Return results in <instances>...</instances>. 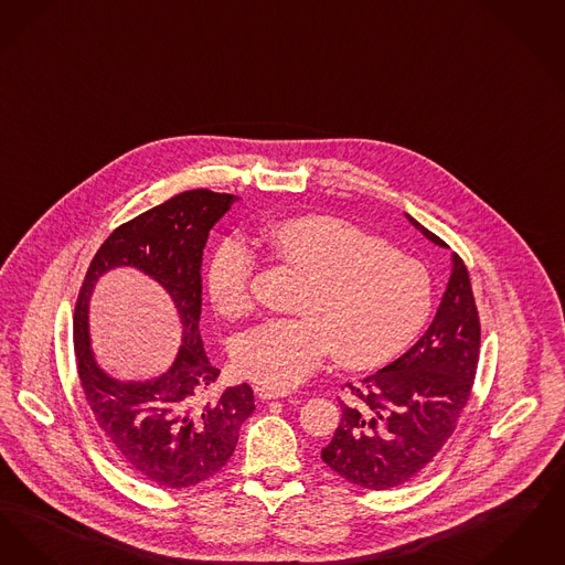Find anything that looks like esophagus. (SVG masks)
I'll list each match as a JSON object with an SVG mask.
<instances>
[{
	"label": "esophagus",
	"mask_w": 565,
	"mask_h": 565,
	"mask_svg": "<svg viewBox=\"0 0 565 565\" xmlns=\"http://www.w3.org/2000/svg\"><path fill=\"white\" fill-rule=\"evenodd\" d=\"M287 388H274V386H262L257 388V396L264 398V401H271V398H282V396H289Z\"/></svg>",
	"instance_id": "obj_1"
}]
</instances>
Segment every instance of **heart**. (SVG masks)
<instances>
[{
	"label": "heart",
	"instance_id": "b5f03b06",
	"mask_svg": "<svg viewBox=\"0 0 565 565\" xmlns=\"http://www.w3.org/2000/svg\"><path fill=\"white\" fill-rule=\"evenodd\" d=\"M271 255L310 285L297 312L246 331L234 348L238 371L259 384L289 388L331 352L350 369L375 367L409 344L430 315L433 282L403 250L350 221L303 215L262 230ZM257 257L241 236L223 238L211 259L209 294L225 319L253 310Z\"/></svg>",
	"mask_w": 565,
	"mask_h": 565
}]
</instances>
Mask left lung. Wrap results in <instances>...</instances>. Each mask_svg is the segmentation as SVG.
<instances>
[{"mask_svg": "<svg viewBox=\"0 0 565 565\" xmlns=\"http://www.w3.org/2000/svg\"><path fill=\"white\" fill-rule=\"evenodd\" d=\"M435 245L437 234L407 215ZM451 276L437 317L403 356L359 384H345L342 419L320 458L345 481L391 490L416 477L456 430L479 363L481 322L465 262Z\"/></svg>", "mask_w": 565, "mask_h": 565, "instance_id": "8db88e82", "label": "left lung"}]
</instances>
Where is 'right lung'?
<instances>
[{
    "label": "right lung",
    "instance_id": "add662e5",
    "mask_svg": "<svg viewBox=\"0 0 565 565\" xmlns=\"http://www.w3.org/2000/svg\"><path fill=\"white\" fill-rule=\"evenodd\" d=\"M232 194L181 192L116 227L93 257L75 301L77 377L105 437L143 479L185 490L217 475L236 449L253 414L248 384L213 396L220 369L206 359L200 338L202 250L209 232L230 211ZM130 265L148 273L169 294L184 327V345L173 367L148 383H120L97 367L87 335V301L105 271Z\"/></svg>",
    "mask_w": 565,
    "mask_h": 565
}]
</instances>
